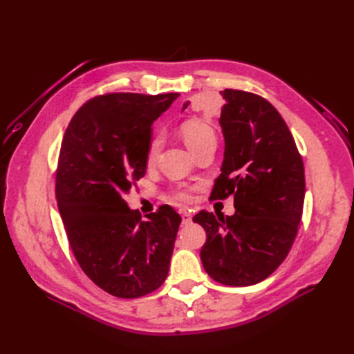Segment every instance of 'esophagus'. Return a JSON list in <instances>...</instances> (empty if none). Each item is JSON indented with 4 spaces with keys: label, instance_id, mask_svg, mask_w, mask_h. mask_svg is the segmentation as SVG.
I'll list each match as a JSON object with an SVG mask.
<instances>
[{
    "label": "esophagus",
    "instance_id": "1",
    "mask_svg": "<svg viewBox=\"0 0 354 354\" xmlns=\"http://www.w3.org/2000/svg\"><path fill=\"white\" fill-rule=\"evenodd\" d=\"M181 218H183V224H185V226H187V224L192 223V216H190L189 212H183V214H181Z\"/></svg>",
    "mask_w": 354,
    "mask_h": 354
}]
</instances>
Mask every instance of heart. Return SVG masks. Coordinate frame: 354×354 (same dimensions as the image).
Returning <instances> with one entry per match:
<instances>
[{
  "instance_id": "obj_1",
  "label": "heart",
  "mask_w": 354,
  "mask_h": 354,
  "mask_svg": "<svg viewBox=\"0 0 354 354\" xmlns=\"http://www.w3.org/2000/svg\"><path fill=\"white\" fill-rule=\"evenodd\" d=\"M181 136H183L185 142L187 145V147L190 149L192 152H196L199 151L201 147H203L208 143L212 142H217V136L216 131L212 130V127L209 124H207L205 121L202 120H187L183 124H181ZM160 146H162V136L160 134H155L151 140H149L147 149H146V160L149 164H152L153 160L156 159L159 151H160ZM178 199H189V194L185 190H181L177 194Z\"/></svg>"
}]
</instances>
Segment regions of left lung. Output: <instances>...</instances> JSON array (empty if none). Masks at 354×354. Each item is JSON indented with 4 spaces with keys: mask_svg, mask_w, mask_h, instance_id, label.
I'll return each instance as SVG.
<instances>
[{
    "mask_svg": "<svg viewBox=\"0 0 354 354\" xmlns=\"http://www.w3.org/2000/svg\"><path fill=\"white\" fill-rule=\"evenodd\" d=\"M220 94L224 159L211 198L233 195L236 211L226 218L201 211L194 221L207 232L205 272L223 285L250 286L269 277L291 250L303 214L304 165L274 106L241 90Z\"/></svg>",
    "mask_w": 354,
    "mask_h": 354,
    "instance_id": "obj_1",
    "label": "left lung"
}]
</instances>
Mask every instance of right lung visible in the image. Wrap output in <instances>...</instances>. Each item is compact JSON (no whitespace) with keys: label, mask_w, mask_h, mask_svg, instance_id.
Masks as SVG:
<instances>
[{"label":"right lung","mask_w":354,"mask_h":354,"mask_svg":"<svg viewBox=\"0 0 354 354\" xmlns=\"http://www.w3.org/2000/svg\"><path fill=\"white\" fill-rule=\"evenodd\" d=\"M112 93L82 104L63 137L56 198L81 269L103 291L138 298L164 283L181 217L142 214L125 195L146 173L152 124L178 97Z\"/></svg>","instance_id":"add662e5"}]
</instances>
